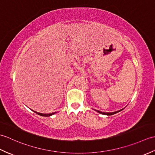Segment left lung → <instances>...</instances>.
I'll return each mask as SVG.
<instances>
[{
	"instance_id": "1",
	"label": "left lung",
	"mask_w": 155,
	"mask_h": 155,
	"mask_svg": "<svg viewBox=\"0 0 155 155\" xmlns=\"http://www.w3.org/2000/svg\"><path fill=\"white\" fill-rule=\"evenodd\" d=\"M123 109L119 110H117V111H115V112H113V113H104V112H101V111H100V110H96V111L97 112V113H100V114H104V115H113V114H116V113H118V112L121 111Z\"/></svg>"
}]
</instances>
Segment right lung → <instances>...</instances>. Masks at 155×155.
I'll return each mask as SVG.
<instances>
[{
  "label": "right lung",
  "mask_w": 155,
  "mask_h": 155,
  "mask_svg": "<svg viewBox=\"0 0 155 155\" xmlns=\"http://www.w3.org/2000/svg\"><path fill=\"white\" fill-rule=\"evenodd\" d=\"M32 111L35 112V113H37V114L40 115V116H42V117H51V116H52V114L57 113V112H54V113H49V114H43V113H38V112H36V111H34V110H32Z\"/></svg>",
  "instance_id": "1"
}]
</instances>
